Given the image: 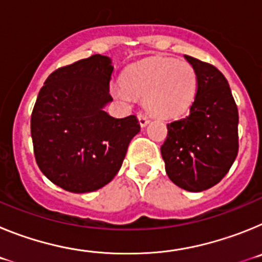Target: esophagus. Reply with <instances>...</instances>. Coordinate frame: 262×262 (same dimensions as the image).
<instances>
[{"label": "esophagus", "mask_w": 262, "mask_h": 262, "mask_svg": "<svg viewBox=\"0 0 262 262\" xmlns=\"http://www.w3.org/2000/svg\"><path fill=\"white\" fill-rule=\"evenodd\" d=\"M138 119H139V123H140V126L142 127H145L148 123H149V119H148L147 115L144 114H138Z\"/></svg>", "instance_id": "34e87169"}]
</instances>
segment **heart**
I'll return each instance as SVG.
<instances>
[{"mask_svg": "<svg viewBox=\"0 0 262 262\" xmlns=\"http://www.w3.org/2000/svg\"><path fill=\"white\" fill-rule=\"evenodd\" d=\"M122 86L113 93L123 101L129 95L144 97V107L159 118L181 114L193 102L196 92V76L187 62L172 59L145 60L124 72Z\"/></svg>", "mask_w": 262, "mask_h": 262, "instance_id": "heart-1", "label": "heart"}]
</instances>
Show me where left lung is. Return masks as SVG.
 Here are the masks:
<instances>
[{
  "label": "left lung",
  "instance_id": "obj_1",
  "mask_svg": "<svg viewBox=\"0 0 262 262\" xmlns=\"http://www.w3.org/2000/svg\"><path fill=\"white\" fill-rule=\"evenodd\" d=\"M196 76L190 113L166 124L161 156L170 181L187 191L207 190L228 173L239 151V113L230 85L214 66L186 56Z\"/></svg>",
  "mask_w": 262,
  "mask_h": 262
}]
</instances>
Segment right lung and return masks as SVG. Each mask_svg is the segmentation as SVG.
I'll use <instances>...</instances> for the list:
<instances>
[{"label":"right lung","instance_id":"1","mask_svg":"<svg viewBox=\"0 0 262 262\" xmlns=\"http://www.w3.org/2000/svg\"><path fill=\"white\" fill-rule=\"evenodd\" d=\"M111 59L93 55L52 72L31 114V138L41 173L71 193L98 190L119 172L131 139L140 131L135 115L114 118L103 108Z\"/></svg>","mask_w":262,"mask_h":262}]
</instances>
